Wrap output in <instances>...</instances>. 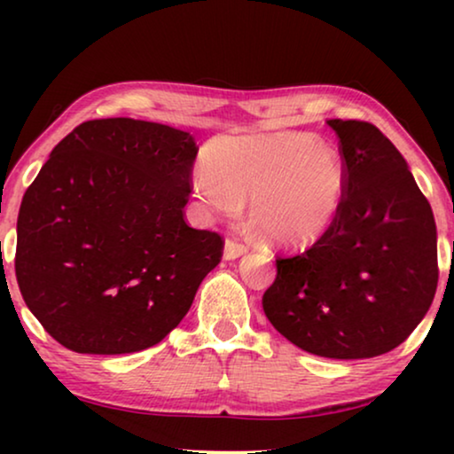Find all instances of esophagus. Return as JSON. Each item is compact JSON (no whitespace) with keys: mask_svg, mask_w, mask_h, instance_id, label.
<instances>
[{"mask_svg":"<svg viewBox=\"0 0 454 454\" xmlns=\"http://www.w3.org/2000/svg\"><path fill=\"white\" fill-rule=\"evenodd\" d=\"M246 252H247V246L246 244H241V241L229 238L225 241V250H223V256H225V260H235V258H239L241 254H246Z\"/></svg>","mask_w":454,"mask_h":454,"instance_id":"34e87169","label":"esophagus"}]
</instances>
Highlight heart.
Listing matches in <instances>:
<instances>
[{
  "label": "heart",
  "mask_w": 454,
  "mask_h": 454,
  "mask_svg": "<svg viewBox=\"0 0 454 454\" xmlns=\"http://www.w3.org/2000/svg\"><path fill=\"white\" fill-rule=\"evenodd\" d=\"M194 192L213 213H247L272 244L306 247L326 235L343 208L347 165L312 134L281 132L215 142Z\"/></svg>",
  "instance_id": "heart-1"
}]
</instances>
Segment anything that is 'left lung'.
<instances>
[{
	"mask_svg": "<svg viewBox=\"0 0 454 454\" xmlns=\"http://www.w3.org/2000/svg\"><path fill=\"white\" fill-rule=\"evenodd\" d=\"M328 126L347 165L343 208L306 252L277 258L262 308L303 351L376 357L399 347L432 306L436 223L405 159L380 129L359 120Z\"/></svg>",
	"mask_w": 454,
	"mask_h": 454,
	"instance_id": "8db88e82",
	"label": "left lung"
}]
</instances>
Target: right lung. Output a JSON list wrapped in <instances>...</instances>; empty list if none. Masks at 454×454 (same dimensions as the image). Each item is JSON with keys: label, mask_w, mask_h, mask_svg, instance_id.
<instances>
[{"label": "right lung", "mask_w": 454, "mask_h": 454, "mask_svg": "<svg viewBox=\"0 0 454 454\" xmlns=\"http://www.w3.org/2000/svg\"><path fill=\"white\" fill-rule=\"evenodd\" d=\"M194 138L109 117L74 128L24 192L16 278L67 349L120 356L157 345L221 262L219 233L184 221Z\"/></svg>", "instance_id": "right-lung-1"}]
</instances>
